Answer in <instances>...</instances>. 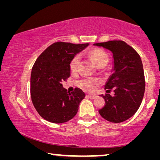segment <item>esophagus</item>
Listing matches in <instances>:
<instances>
[{
  "instance_id": "1",
  "label": "esophagus",
  "mask_w": 160,
  "mask_h": 160,
  "mask_svg": "<svg viewBox=\"0 0 160 160\" xmlns=\"http://www.w3.org/2000/svg\"><path fill=\"white\" fill-rule=\"evenodd\" d=\"M87 96H88L89 98H90L92 99H95L96 97H97V95H96V94H88Z\"/></svg>"
}]
</instances>
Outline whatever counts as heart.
<instances>
[{
    "label": "heart",
    "instance_id": "b5f03b06",
    "mask_svg": "<svg viewBox=\"0 0 160 160\" xmlns=\"http://www.w3.org/2000/svg\"><path fill=\"white\" fill-rule=\"evenodd\" d=\"M88 56L97 68L105 67L109 61V57L106 52L98 48L89 51ZM80 61V56L79 54H77L72 58L70 63V68L71 71L75 72L78 70ZM101 83V80L97 78H85L79 81L80 86L87 91H94Z\"/></svg>",
    "mask_w": 160,
    "mask_h": 160
}]
</instances>
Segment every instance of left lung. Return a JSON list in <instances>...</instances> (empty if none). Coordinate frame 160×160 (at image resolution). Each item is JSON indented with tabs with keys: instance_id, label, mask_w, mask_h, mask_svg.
I'll list each match as a JSON object with an SVG mask.
<instances>
[{
	"instance_id": "8db88e82",
	"label": "left lung",
	"mask_w": 160,
	"mask_h": 160,
	"mask_svg": "<svg viewBox=\"0 0 160 160\" xmlns=\"http://www.w3.org/2000/svg\"><path fill=\"white\" fill-rule=\"evenodd\" d=\"M112 51L113 58L112 75L105 85L107 94L102 95L105 104L99 112L112 123H121L133 116L141 104L145 81L142 63L133 48L121 40L94 44ZM113 89V96L108 93Z\"/></svg>"
}]
</instances>
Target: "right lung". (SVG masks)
I'll list each match as a JSON object with an SVG mask.
<instances>
[{
    "instance_id": "right-lung-1",
    "label": "right lung",
    "mask_w": 160,
    "mask_h": 160,
    "mask_svg": "<svg viewBox=\"0 0 160 160\" xmlns=\"http://www.w3.org/2000/svg\"><path fill=\"white\" fill-rule=\"evenodd\" d=\"M88 45L55 42L35 61L31 72V98L34 108L45 120L62 123L76 115L85 94L78 88L70 92L61 82L70 77L72 58Z\"/></svg>"
}]
</instances>
